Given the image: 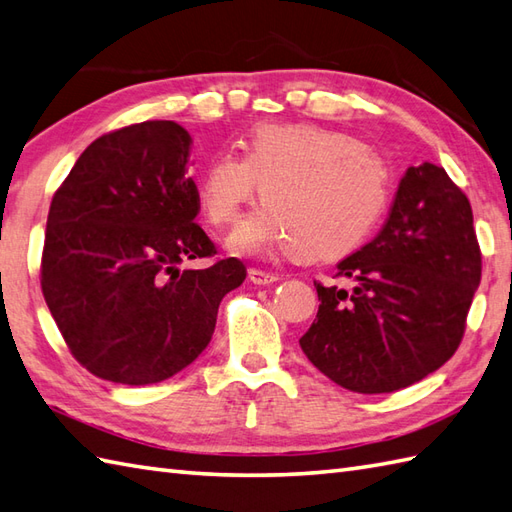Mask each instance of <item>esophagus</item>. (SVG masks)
I'll return each instance as SVG.
<instances>
[{
  "label": "esophagus",
  "mask_w": 512,
  "mask_h": 512,
  "mask_svg": "<svg viewBox=\"0 0 512 512\" xmlns=\"http://www.w3.org/2000/svg\"><path fill=\"white\" fill-rule=\"evenodd\" d=\"M249 280L254 282V285H271V282H276L278 276L276 274H269V271H263V269H249Z\"/></svg>",
  "instance_id": "1"
}]
</instances>
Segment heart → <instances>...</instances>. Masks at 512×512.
Segmentation results:
<instances>
[{"label": "heart", "mask_w": 512, "mask_h": 512, "mask_svg": "<svg viewBox=\"0 0 512 512\" xmlns=\"http://www.w3.org/2000/svg\"><path fill=\"white\" fill-rule=\"evenodd\" d=\"M265 203L238 225L234 252L287 247L302 260H337L366 241L390 203V168L352 133L313 122L256 124L243 157L217 153L197 197L206 219L225 227L254 197Z\"/></svg>", "instance_id": "obj_1"}]
</instances>
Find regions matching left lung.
Returning a JSON list of instances; mask_svg holds the SVG:
<instances>
[{
  "label": "left lung",
  "mask_w": 512,
  "mask_h": 512,
  "mask_svg": "<svg viewBox=\"0 0 512 512\" xmlns=\"http://www.w3.org/2000/svg\"><path fill=\"white\" fill-rule=\"evenodd\" d=\"M335 278L352 289L315 282L320 309L300 337L313 366L359 394L425 379L458 350L482 278L467 195L445 168L410 166L383 230Z\"/></svg>",
  "instance_id": "1"
}]
</instances>
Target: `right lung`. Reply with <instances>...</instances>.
I'll list each match as a JSON object with an SVG mask.
<instances>
[{"label":"right lung","mask_w":512,"mask_h":512,"mask_svg":"<svg viewBox=\"0 0 512 512\" xmlns=\"http://www.w3.org/2000/svg\"><path fill=\"white\" fill-rule=\"evenodd\" d=\"M190 135L146 120L100 135L56 188L41 254V291L74 359L94 377L149 385L173 377L210 344L238 258L195 223Z\"/></svg>","instance_id":"right-lung-1"}]
</instances>
